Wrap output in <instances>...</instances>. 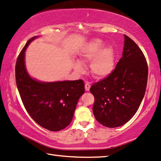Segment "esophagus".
<instances>
[{"label":"esophagus","mask_w":161,"mask_h":161,"mask_svg":"<svg viewBox=\"0 0 161 161\" xmlns=\"http://www.w3.org/2000/svg\"><path fill=\"white\" fill-rule=\"evenodd\" d=\"M90 84L89 82H87L85 84V90L90 91Z\"/></svg>","instance_id":"obj_1"}]
</instances>
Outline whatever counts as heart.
Returning <instances> with one entry per match:
<instances>
[{
    "label": "heart",
    "instance_id": "b5f03b06",
    "mask_svg": "<svg viewBox=\"0 0 161 161\" xmlns=\"http://www.w3.org/2000/svg\"><path fill=\"white\" fill-rule=\"evenodd\" d=\"M103 46V40L93 39L85 45L80 53L81 61L90 62V72L96 79L108 77L115 68L114 49L111 46ZM74 66L78 72L84 71L83 64L80 61L75 62Z\"/></svg>",
    "mask_w": 161,
    "mask_h": 161
}]
</instances>
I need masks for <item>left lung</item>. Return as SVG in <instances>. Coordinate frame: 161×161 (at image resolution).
<instances>
[{
    "mask_svg": "<svg viewBox=\"0 0 161 161\" xmlns=\"http://www.w3.org/2000/svg\"><path fill=\"white\" fill-rule=\"evenodd\" d=\"M148 76L147 64L138 45L124 35L122 57L111 75L93 84V114L106 127H119L136 114L145 95Z\"/></svg>",
    "mask_w": 161,
    "mask_h": 161,
    "instance_id": "1",
    "label": "left lung"
}]
</instances>
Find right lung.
Instances as JSON below:
<instances>
[{"label": "right lung", "mask_w": 161, "mask_h": 161, "mask_svg": "<svg viewBox=\"0 0 161 161\" xmlns=\"http://www.w3.org/2000/svg\"><path fill=\"white\" fill-rule=\"evenodd\" d=\"M37 37L28 40L16 60V85L26 110L36 123L50 131H60L71 123L85 92V84L81 80L45 82L31 77L25 66V51Z\"/></svg>", "instance_id": "1"}]
</instances>
